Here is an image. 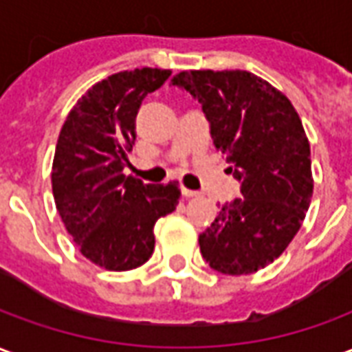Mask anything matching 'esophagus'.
Instances as JSON below:
<instances>
[{
    "label": "esophagus",
    "mask_w": 352,
    "mask_h": 352,
    "mask_svg": "<svg viewBox=\"0 0 352 352\" xmlns=\"http://www.w3.org/2000/svg\"><path fill=\"white\" fill-rule=\"evenodd\" d=\"M183 196L184 198H196V196H199V192H196V190H190V188H184L183 186Z\"/></svg>",
    "instance_id": "obj_1"
}]
</instances>
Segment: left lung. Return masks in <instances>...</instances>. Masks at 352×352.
Wrapping results in <instances>:
<instances>
[{
	"mask_svg": "<svg viewBox=\"0 0 352 352\" xmlns=\"http://www.w3.org/2000/svg\"><path fill=\"white\" fill-rule=\"evenodd\" d=\"M171 85L201 103L217 151L234 164L241 198L219 206L199 236L201 256L226 275L254 273L279 258L313 196L309 141L285 94L241 69L181 72Z\"/></svg>",
	"mask_w": 352,
	"mask_h": 352,
	"instance_id": "left-lung-1",
	"label": "left lung"
}]
</instances>
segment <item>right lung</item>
<instances>
[{"instance_id": "1", "label": "right lung", "mask_w": 352, "mask_h": 352, "mask_svg": "<svg viewBox=\"0 0 352 352\" xmlns=\"http://www.w3.org/2000/svg\"><path fill=\"white\" fill-rule=\"evenodd\" d=\"M171 69L143 67L96 82L69 111L52 162V194L67 234L109 272H128L153 256L154 224L175 211V181L145 184L124 175L141 101Z\"/></svg>"}]
</instances>
